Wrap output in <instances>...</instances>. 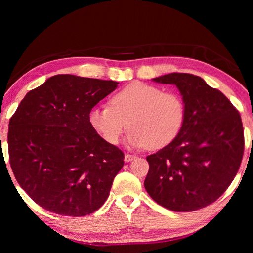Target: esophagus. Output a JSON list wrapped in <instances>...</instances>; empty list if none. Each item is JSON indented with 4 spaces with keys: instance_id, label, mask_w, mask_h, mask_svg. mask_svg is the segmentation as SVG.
<instances>
[{
    "instance_id": "34e87169",
    "label": "esophagus",
    "mask_w": 253,
    "mask_h": 253,
    "mask_svg": "<svg viewBox=\"0 0 253 253\" xmlns=\"http://www.w3.org/2000/svg\"><path fill=\"white\" fill-rule=\"evenodd\" d=\"M136 159V157L135 155H131V154H125V158H124V160H125V162H130V161H132V160H135Z\"/></svg>"
}]
</instances>
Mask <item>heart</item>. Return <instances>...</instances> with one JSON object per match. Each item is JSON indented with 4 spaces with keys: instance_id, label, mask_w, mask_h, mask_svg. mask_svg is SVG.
Returning a JSON list of instances; mask_svg holds the SVG:
<instances>
[{
    "instance_id": "b5f03b06",
    "label": "heart",
    "mask_w": 253,
    "mask_h": 253,
    "mask_svg": "<svg viewBox=\"0 0 253 253\" xmlns=\"http://www.w3.org/2000/svg\"><path fill=\"white\" fill-rule=\"evenodd\" d=\"M110 104L89 113L90 125L110 144L120 141L128 124L129 146L161 149L178 136L186 120V104L179 93L141 82L118 90Z\"/></svg>"
}]
</instances>
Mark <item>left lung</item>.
Instances as JSON below:
<instances>
[{
    "instance_id": "left-lung-1",
    "label": "left lung",
    "mask_w": 253,
    "mask_h": 253,
    "mask_svg": "<svg viewBox=\"0 0 253 253\" xmlns=\"http://www.w3.org/2000/svg\"><path fill=\"white\" fill-rule=\"evenodd\" d=\"M153 80L178 88L186 120L173 141L147 157L144 188L171 211H196L216 201L237 174L245 149L243 122L232 102L201 77L171 73Z\"/></svg>"
}]
</instances>
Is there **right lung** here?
Instances as JSON below:
<instances>
[{
	"mask_svg": "<svg viewBox=\"0 0 253 253\" xmlns=\"http://www.w3.org/2000/svg\"><path fill=\"white\" fill-rule=\"evenodd\" d=\"M118 83L55 75L21 100L10 117L9 164L40 207L84 216L105 202L124 153L90 125L89 113Z\"/></svg>",
	"mask_w": 253,
	"mask_h": 253,
	"instance_id": "1",
	"label": "right lung"
}]
</instances>
